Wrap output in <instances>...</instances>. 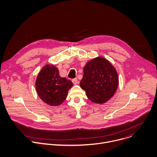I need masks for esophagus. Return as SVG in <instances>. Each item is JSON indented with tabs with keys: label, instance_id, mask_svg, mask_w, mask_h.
I'll return each mask as SVG.
<instances>
[{
	"label": "esophagus",
	"instance_id": "esophagus-1",
	"mask_svg": "<svg viewBox=\"0 0 157 157\" xmlns=\"http://www.w3.org/2000/svg\"><path fill=\"white\" fill-rule=\"evenodd\" d=\"M72 82H73V83L74 84V85H76V84H77L78 83V80H77V78H74V79H72Z\"/></svg>",
	"mask_w": 157,
	"mask_h": 157
}]
</instances>
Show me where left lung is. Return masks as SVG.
I'll return each instance as SVG.
<instances>
[{
	"label": "left lung",
	"instance_id": "1",
	"mask_svg": "<svg viewBox=\"0 0 157 157\" xmlns=\"http://www.w3.org/2000/svg\"><path fill=\"white\" fill-rule=\"evenodd\" d=\"M83 72L80 87L92 102L103 104L114 95L118 86V75L108 60L101 57L93 59L86 64Z\"/></svg>",
	"mask_w": 157,
	"mask_h": 157
}]
</instances>
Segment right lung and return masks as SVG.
<instances>
[{
  "label": "right lung",
  "mask_w": 157,
  "mask_h": 157,
  "mask_svg": "<svg viewBox=\"0 0 157 157\" xmlns=\"http://www.w3.org/2000/svg\"><path fill=\"white\" fill-rule=\"evenodd\" d=\"M72 82L60 77L59 70L51 65L45 66L36 80V89L40 98L51 106H58L66 99Z\"/></svg>",
  "instance_id": "add662e5"
}]
</instances>
